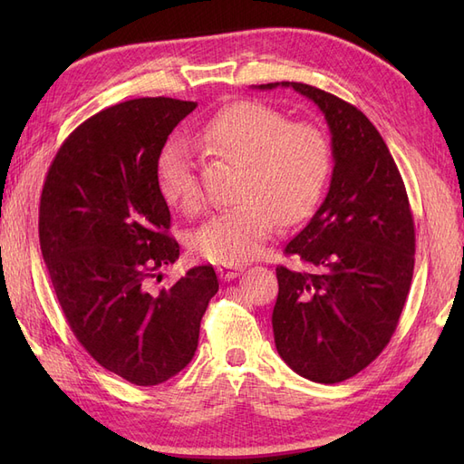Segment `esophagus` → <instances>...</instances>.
Returning a JSON list of instances; mask_svg holds the SVG:
<instances>
[{"label":"esophagus","mask_w":464,"mask_h":464,"mask_svg":"<svg viewBox=\"0 0 464 464\" xmlns=\"http://www.w3.org/2000/svg\"><path fill=\"white\" fill-rule=\"evenodd\" d=\"M244 269L242 266H237V265H218L217 266V273H218V276L222 278V280H232V278H236L237 275H240Z\"/></svg>","instance_id":"esophagus-1"}]
</instances>
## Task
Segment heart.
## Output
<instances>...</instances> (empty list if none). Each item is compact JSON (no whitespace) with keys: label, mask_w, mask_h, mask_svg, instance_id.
<instances>
[{"label":"heart","mask_w":464,"mask_h":464,"mask_svg":"<svg viewBox=\"0 0 464 464\" xmlns=\"http://www.w3.org/2000/svg\"><path fill=\"white\" fill-rule=\"evenodd\" d=\"M210 152L244 166L236 198L191 234L198 256L240 265L257 257L280 224H298L314 213L331 174L327 137L310 123L290 121L259 102H236L210 118L199 133ZM164 198L184 208L201 203L195 162L184 141L168 143L157 162Z\"/></svg>","instance_id":"obj_1"}]
</instances>
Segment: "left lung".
<instances>
[{
	"label": "left lung",
	"mask_w": 464,
	"mask_h": 464,
	"mask_svg": "<svg viewBox=\"0 0 464 464\" xmlns=\"http://www.w3.org/2000/svg\"><path fill=\"white\" fill-rule=\"evenodd\" d=\"M280 85L323 111L334 166L325 201L285 247L312 271L276 266L275 344L298 375L341 383L370 366L397 329L414 271V220L399 168L375 125L331 92L305 82Z\"/></svg>",
	"instance_id": "left-lung-1"
}]
</instances>
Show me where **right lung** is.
I'll use <instances>...</instances> for the list:
<instances>
[{
    "label": "right lung",
    "mask_w": 464,
    "mask_h": 464,
    "mask_svg": "<svg viewBox=\"0 0 464 464\" xmlns=\"http://www.w3.org/2000/svg\"><path fill=\"white\" fill-rule=\"evenodd\" d=\"M195 106L157 96L98 111L65 139L40 195V249L69 327L102 368L141 387L188 366L218 292L210 265L150 290L179 257L157 162Z\"/></svg>",
    "instance_id": "1"
}]
</instances>
